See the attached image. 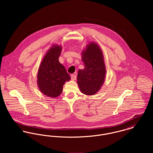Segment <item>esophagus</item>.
Listing matches in <instances>:
<instances>
[{
    "label": "esophagus",
    "instance_id": "1",
    "mask_svg": "<svg viewBox=\"0 0 153 153\" xmlns=\"http://www.w3.org/2000/svg\"><path fill=\"white\" fill-rule=\"evenodd\" d=\"M71 79L72 81H75L76 79V76L75 74H71Z\"/></svg>",
    "mask_w": 153,
    "mask_h": 153
}]
</instances>
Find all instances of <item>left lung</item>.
I'll use <instances>...</instances> for the list:
<instances>
[{
    "label": "left lung",
    "mask_w": 153,
    "mask_h": 153,
    "mask_svg": "<svg viewBox=\"0 0 153 153\" xmlns=\"http://www.w3.org/2000/svg\"><path fill=\"white\" fill-rule=\"evenodd\" d=\"M84 69H79L77 83L84 94H95L104 83L106 68L102 51L96 42H91L82 52Z\"/></svg>",
    "instance_id": "1"
}]
</instances>
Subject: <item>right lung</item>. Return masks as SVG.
Wrapping results in <instances>:
<instances>
[{
    "mask_svg": "<svg viewBox=\"0 0 153 153\" xmlns=\"http://www.w3.org/2000/svg\"><path fill=\"white\" fill-rule=\"evenodd\" d=\"M62 46L54 44L48 51L38 69L37 84L44 95L56 98L61 95L63 86L71 79L65 68L59 62Z\"/></svg>",
    "mask_w": 153,
    "mask_h": 153,
    "instance_id": "right-lung-1",
    "label": "right lung"
}]
</instances>
